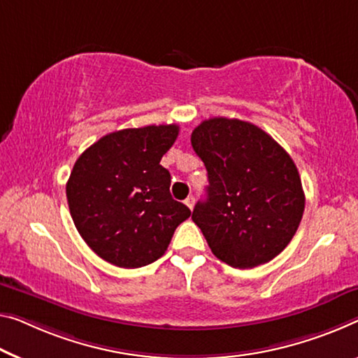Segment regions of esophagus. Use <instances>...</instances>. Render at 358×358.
I'll list each match as a JSON object with an SVG mask.
<instances>
[{
  "label": "esophagus",
  "mask_w": 358,
  "mask_h": 358,
  "mask_svg": "<svg viewBox=\"0 0 358 358\" xmlns=\"http://www.w3.org/2000/svg\"><path fill=\"white\" fill-rule=\"evenodd\" d=\"M185 205L189 206L190 210H194V205H195V198L192 196V195H190V196H187V198H185Z\"/></svg>",
  "instance_id": "obj_1"
}]
</instances>
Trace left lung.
I'll use <instances>...</instances> for the list:
<instances>
[{
	"instance_id": "8db88e82",
	"label": "left lung",
	"mask_w": 358,
	"mask_h": 358,
	"mask_svg": "<svg viewBox=\"0 0 358 358\" xmlns=\"http://www.w3.org/2000/svg\"><path fill=\"white\" fill-rule=\"evenodd\" d=\"M190 141L210 180L192 219L213 255L238 268L273 259L294 236L306 205L288 152L256 124L224 117L201 122Z\"/></svg>"
}]
</instances>
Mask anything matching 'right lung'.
<instances>
[{"mask_svg":"<svg viewBox=\"0 0 358 358\" xmlns=\"http://www.w3.org/2000/svg\"><path fill=\"white\" fill-rule=\"evenodd\" d=\"M178 134V124L115 131L76 160L65 187L69 210L103 261L137 268L160 259L192 214L169 194L171 174L160 164Z\"/></svg>","mask_w":358,"mask_h":358,"instance_id":"1","label":"right lung"}]
</instances>
